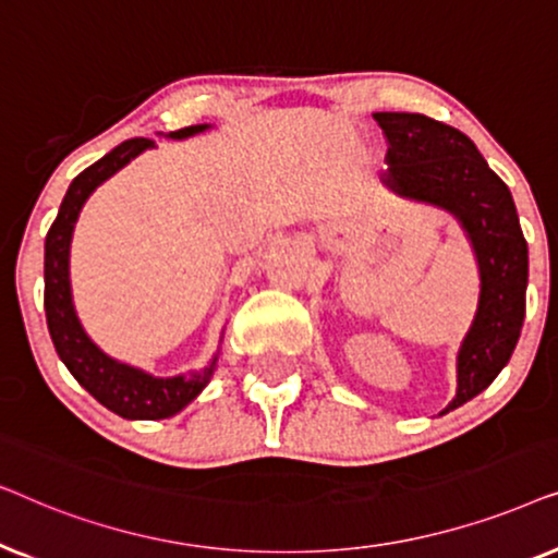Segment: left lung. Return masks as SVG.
<instances>
[{"mask_svg": "<svg viewBox=\"0 0 558 558\" xmlns=\"http://www.w3.org/2000/svg\"><path fill=\"white\" fill-rule=\"evenodd\" d=\"M373 119L388 142L386 185L452 213L477 258V312L457 353V396L447 414L485 391L513 355L525 317L529 243L508 185L468 134L424 113L378 111Z\"/></svg>", "mask_w": 558, "mask_h": 558, "instance_id": "obj_1", "label": "left lung"}]
</instances>
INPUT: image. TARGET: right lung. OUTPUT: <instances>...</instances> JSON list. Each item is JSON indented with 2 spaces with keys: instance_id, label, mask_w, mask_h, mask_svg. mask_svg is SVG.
I'll return each instance as SVG.
<instances>
[{
  "instance_id": "right-lung-1",
  "label": "right lung",
  "mask_w": 558,
  "mask_h": 558,
  "mask_svg": "<svg viewBox=\"0 0 558 558\" xmlns=\"http://www.w3.org/2000/svg\"><path fill=\"white\" fill-rule=\"evenodd\" d=\"M205 129L208 124L185 126L167 136L187 140V136L201 134ZM151 147H155V140H144V136L121 142L119 147H113L109 155L86 167L71 182L63 203H60L58 218L52 220L48 239H45V317H48V330L60 361L98 403H104L106 409L124 418H151L155 422V418L178 414L208 386L218 355H213L210 365H205L203 371L174 378H157L151 373L134 368V365L113 361L83 330L73 307L71 269H68L71 266L73 228L83 203L101 182Z\"/></svg>"
}]
</instances>
